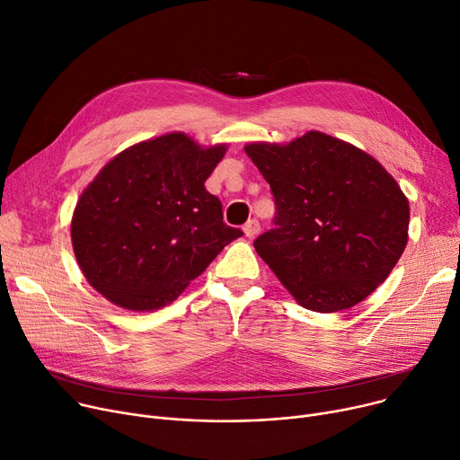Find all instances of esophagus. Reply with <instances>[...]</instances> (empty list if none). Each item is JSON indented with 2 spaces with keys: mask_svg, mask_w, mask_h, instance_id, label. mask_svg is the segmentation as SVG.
<instances>
[{
  "mask_svg": "<svg viewBox=\"0 0 460 460\" xmlns=\"http://www.w3.org/2000/svg\"><path fill=\"white\" fill-rule=\"evenodd\" d=\"M261 231V224H259V220H247L245 222V226H243V233H245V236L247 238H253L257 233Z\"/></svg>",
  "mask_w": 460,
  "mask_h": 460,
  "instance_id": "34e87169",
  "label": "esophagus"
}]
</instances>
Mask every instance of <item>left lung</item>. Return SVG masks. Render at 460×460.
I'll return each instance as SVG.
<instances>
[{"mask_svg": "<svg viewBox=\"0 0 460 460\" xmlns=\"http://www.w3.org/2000/svg\"><path fill=\"white\" fill-rule=\"evenodd\" d=\"M243 150L277 208L275 227L253 245L284 288L321 314L367 299L407 245L409 199L396 180L367 152L315 130Z\"/></svg>", "mask_w": 460, "mask_h": 460, "instance_id": "left-lung-1", "label": "left lung"}]
</instances>
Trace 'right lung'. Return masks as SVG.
<instances>
[{"mask_svg":"<svg viewBox=\"0 0 460 460\" xmlns=\"http://www.w3.org/2000/svg\"><path fill=\"white\" fill-rule=\"evenodd\" d=\"M226 152L227 145L201 146L172 132L102 166L71 218L76 262L101 296L124 310H159L242 236L205 189Z\"/></svg>","mask_w":460,"mask_h":460,"instance_id":"1","label":"right lung"}]
</instances>
